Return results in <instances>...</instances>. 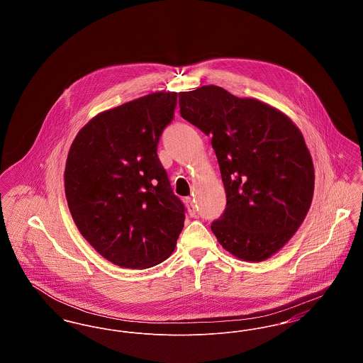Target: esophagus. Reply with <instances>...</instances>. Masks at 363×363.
Returning <instances> with one entry per match:
<instances>
[{"mask_svg":"<svg viewBox=\"0 0 363 363\" xmlns=\"http://www.w3.org/2000/svg\"><path fill=\"white\" fill-rule=\"evenodd\" d=\"M186 208H188V212H189L190 216H196V213H197V206L194 204V200H191L190 197L186 199Z\"/></svg>","mask_w":363,"mask_h":363,"instance_id":"34e87169","label":"esophagus"}]
</instances>
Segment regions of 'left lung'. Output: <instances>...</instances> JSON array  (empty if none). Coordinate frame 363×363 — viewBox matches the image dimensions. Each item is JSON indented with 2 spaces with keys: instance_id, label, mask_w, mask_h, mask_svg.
<instances>
[{
  "instance_id": "8db88e82",
  "label": "left lung",
  "mask_w": 363,
  "mask_h": 363,
  "mask_svg": "<svg viewBox=\"0 0 363 363\" xmlns=\"http://www.w3.org/2000/svg\"><path fill=\"white\" fill-rule=\"evenodd\" d=\"M184 120L212 136L225 185V213L211 230L234 257L277 255L303 223L314 166L299 128L283 111L218 86L179 92Z\"/></svg>"
}]
</instances>
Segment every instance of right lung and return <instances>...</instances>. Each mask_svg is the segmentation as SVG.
<instances>
[{"instance_id": "right-lung-1", "label": "right lung", "mask_w": 363, "mask_h": 363, "mask_svg": "<svg viewBox=\"0 0 363 363\" xmlns=\"http://www.w3.org/2000/svg\"><path fill=\"white\" fill-rule=\"evenodd\" d=\"M177 92H152L106 110L79 130L65 164L70 215L86 242L132 269L169 259L185 208L170 186L156 147L173 120Z\"/></svg>"}]
</instances>
